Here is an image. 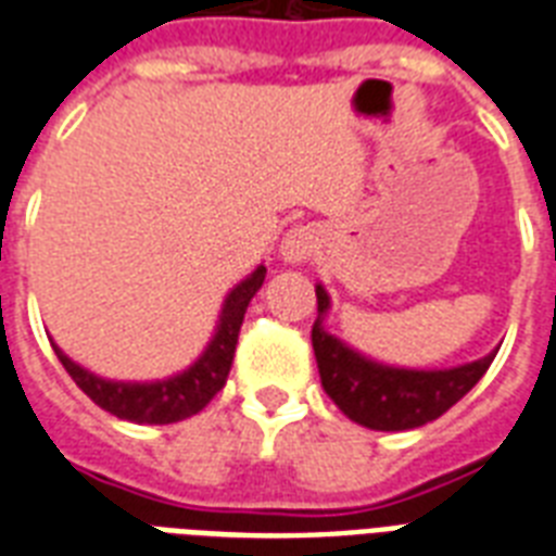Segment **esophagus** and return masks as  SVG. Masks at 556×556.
Here are the masks:
<instances>
[{
	"mask_svg": "<svg viewBox=\"0 0 556 556\" xmlns=\"http://www.w3.org/2000/svg\"><path fill=\"white\" fill-rule=\"evenodd\" d=\"M317 248V233L314 227L296 225L291 227L286 236H282V244H279V253L286 262H305Z\"/></svg>",
	"mask_w": 556,
	"mask_h": 556,
	"instance_id": "1",
	"label": "esophagus"
}]
</instances>
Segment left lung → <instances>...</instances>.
<instances>
[{"label":"left lung","mask_w":556,"mask_h":556,"mask_svg":"<svg viewBox=\"0 0 556 556\" xmlns=\"http://www.w3.org/2000/svg\"><path fill=\"white\" fill-rule=\"evenodd\" d=\"M326 308L329 294L317 286V320L312 326V343L323 389L343 409V415L369 430H413L435 421L479 383L496 357V352H491L482 361L441 371L371 364L343 346L334 334L323 331Z\"/></svg>","instance_id":"1"}]
</instances>
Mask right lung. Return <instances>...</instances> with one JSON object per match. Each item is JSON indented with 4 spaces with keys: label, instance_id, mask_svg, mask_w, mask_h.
Here are the masks:
<instances>
[{
    "label": "right lung",
    "instance_id": "add662e5",
    "mask_svg": "<svg viewBox=\"0 0 556 556\" xmlns=\"http://www.w3.org/2000/svg\"><path fill=\"white\" fill-rule=\"evenodd\" d=\"M265 282V268H256L251 277L239 282V286L227 294L225 308H222V320L218 329L210 340V346L201 352V357L190 369L181 375L164 380H150V383H124V380H103L91 375L83 366H77L72 357H65L54 346L60 364L72 375V380L86 392V395L106 413L135 424H176L185 421L190 415L201 413L204 406L216 397V392L225 387L227 371L233 364L236 340L242 329L244 312L251 296L256 294Z\"/></svg>",
    "mask_w": 556,
    "mask_h": 556
}]
</instances>
